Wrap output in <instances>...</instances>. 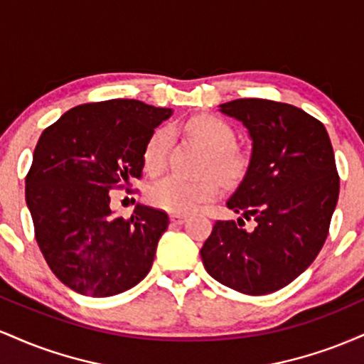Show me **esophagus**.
<instances>
[{"mask_svg":"<svg viewBox=\"0 0 364 364\" xmlns=\"http://www.w3.org/2000/svg\"><path fill=\"white\" fill-rule=\"evenodd\" d=\"M169 219H171V223H173V224H183L186 220V215H183V214H171Z\"/></svg>","mask_w":364,"mask_h":364,"instance_id":"obj_1","label":"esophagus"}]
</instances>
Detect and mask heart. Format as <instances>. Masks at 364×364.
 Wrapping results in <instances>:
<instances>
[{
  "instance_id": "heart-1",
  "label": "heart",
  "mask_w": 364,
  "mask_h": 364,
  "mask_svg": "<svg viewBox=\"0 0 364 364\" xmlns=\"http://www.w3.org/2000/svg\"><path fill=\"white\" fill-rule=\"evenodd\" d=\"M186 129L210 150L207 169L228 185H235L245 178L250 157L245 150L236 147V129L229 121L215 114H198L186 121ZM173 144L169 127H159L149 135L144 145V166L149 173L157 174L168 164V154ZM220 191L219 179L205 176L202 179H185L168 176L149 190L152 205L174 214H188L202 203L214 200Z\"/></svg>"
}]
</instances>
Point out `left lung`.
I'll use <instances>...</instances> for the list:
<instances>
[{
	"instance_id": "left-lung-1",
	"label": "left lung",
	"mask_w": 364,
	"mask_h": 364,
	"mask_svg": "<svg viewBox=\"0 0 364 364\" xmlns=\"http://www.w3.org/2000/svg\"><path fill=\"white\" fill-rule=\"evenodd\" d=\"M253 140L246 176L228 207L245 220H217L203 243V267L243 294H270L311 265L328 236L339 173L323 123L291 104L236 99L220 104Z\"/></svg>"
}]
</instances>
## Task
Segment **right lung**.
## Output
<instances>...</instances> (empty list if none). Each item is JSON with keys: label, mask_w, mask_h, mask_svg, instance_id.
Returning <instances> with one entry per match:
<instances>
[{"label": "right lung", "mask_w": 364, "mask_h": 364, "mask_svg": "<svg viewBox=\"0 0 364 364\" xmlns=\"http://www.w3.org/2000/svg\"><path fill=\"white\" fill-rule=\"evenodd\" d=\"M169 116L135 99L82 104L37 141L25 200L49 269L75 292L106 298L149 274L168 214L136 205L114 217L109 193L141 178L145 141Z\"/></svg>", "instance_id": "add662e5"}]
</instances>
